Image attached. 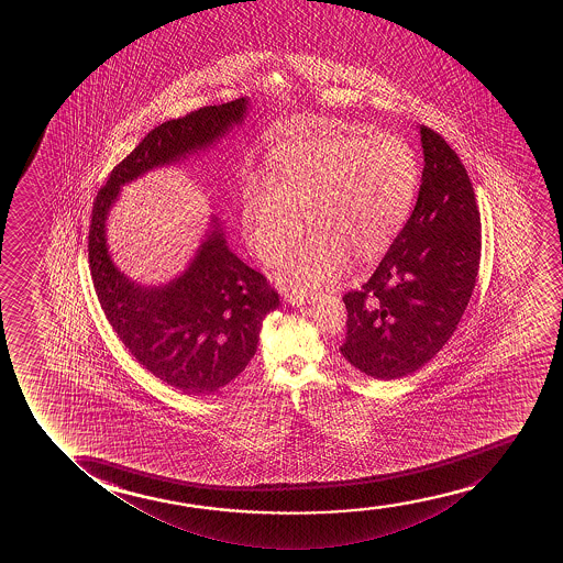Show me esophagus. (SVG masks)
<instances>
[{
  "label": "esophagus",
  "mask_w": 563,
  "mask_h": 563,
  "mask_svg": "<svg viewBox=\"0 0 563 563\" xmlns=\"http://www.w3.org/2000/svg\"><path fill=\"white\" fill-rule=\"evenodd\" d=\"M286 301H288L290 306H296V308H303L306 303H311V301L316 300H313V298H300V296H292V294H288V296H286Z\"/></svg>",
  "instance_id": "obj_1"
}]
</instances>
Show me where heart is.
<instances>
[{
  "label": "heart",
  "mask_w": 563,
  "mask_h": 563,
  "mask_svg": "<svg viewBox=\"0 0 563 563\" xmlns=\"http://www.w3.org/2000/svg\"><path fill=\"white\" fill-rule=\"evenodd\" d=\"M413 150L393 134L309 131L269 154V178L247 177L242 227L263 263H275L309 234L278 271L294 296L331 285L346 257L367 262L393 244L416 200Z\"/></svg>",
  "instance_id": "heart-1"
}]
</instances>
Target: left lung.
<instances>
[{"label": "left lung", "instance_id": "left-lung-1", "mask_svg": "<svg viewBox=\"0 0 563 563\" xmlns=\"http://www.w3.org/2000/svg\"><path fill=\"white\" fill-rule=\"evenodd\" d=\"M424 167L417 203L362 290L347 292L340 352L378 380L421 369L462 321L481 262V213L446 140L419 126Z\"/></svg>", "mask_w": 563, "mask_h": 563}]
</instances>
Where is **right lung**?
<instances>
[{
	"instance_id": "add662e5",
	"label": "right lung",
	"mask_w": 563,
	"mask_h": 563,
	"mask_svg": "<svg viewBox=\"0 0 563 563\" xmlns=\"http://www.w3.org/2000/svg\"><path fill=\"white\" fill-rule=\"evenodd\" d=\"M247 103L239 98L155 126L113 167L93 200L88 263L101 309L136 362L186 394L216 393L246 369L263 319L278 308V292L232 254L217 217L180 277L169 285H136L111 262L106 221L121 186L223 139L242 124Z\"/></svg>"
}]
</instances>
